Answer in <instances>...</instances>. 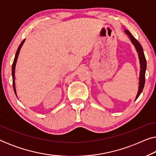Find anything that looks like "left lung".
I'll return each mask as SVG.
<instances>
[{
    "instance_id": "1",
    "label": "left lung",
    "mask_w": 156,
    "mask_h": 156,
    "mask_svg": "<svg viewBox=\"0 0 156 156\" xmlns=\"http://www.w3.org/2000/svg\"><path fill=\"white\" fill-rule=\"evenodd\" d=\"M125 33L129 35V37L131 40V41L137 51L138 57H139L140 65V76H139V87H138V94L136 95V100L138 99L139 97L140 93L142 92L143 89H144V85H145V74H146V59L145 57L144 50H143V48L141 44L139 43V42L131 35V33L128 30H125Z\"/></svg>"
}]
</instances>
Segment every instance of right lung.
<instances>
[{"label": "right lung", "instance_id": "right-lung-1", "mask_svg": "<svg viewBox=\"0 0 156 156\" xmlns=\"http://www.w3.org/2000/svg\"><path fill=\"white\" fill-rule=\"evenodd\" d=\"M25 39L23 40V42H21L20 46L18 47V50H17V52H16V56H15V58H14V61H13V63H12V87H13V89H14V91H15V94H16V84H15V69H16V62H17V59H18V55H19V52H20V48L22 45L25 42Z\"/></svg>", "mask_w": 156, "mask_h": 156}]
</instances>
